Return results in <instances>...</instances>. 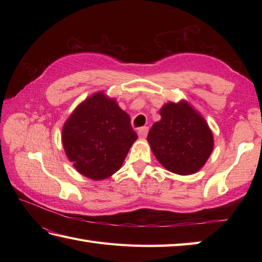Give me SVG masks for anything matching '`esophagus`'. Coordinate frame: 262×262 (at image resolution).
Listing matches in <instances>:
<instances>
[{"mask_svg":"<svg viewBox=\"0 0 262 262\" xmlns=\"http://www.w3.org/2000/svg\"><path fill=\"white\" fill-rule=\"evenodd\" d=\"M147 133H148V127H146V126L140 127V128H138V129H137V134H138V136H140L141 138L146 137Z\"/></svg>","mask_w":262,"mask_h":262,"instance_id":"34e87169","label":"esophagus"}]
</instances>
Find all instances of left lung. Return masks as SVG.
Returning a JSON list of instances; mask_svg holds the SVG:
<instances>
[{"mask_svg":"<svg viewBox=\"0 0 262 262\" xmlns=\"http://www.w3.org/2000/svg\"><path fill=\"white\" fill-rule=\"evenodd\" d=\"M161 120L148 132L147 141L159 162L169 171L187 176L197 172L213 151V134L187 102L166 103Z\"/></svg>","mask_w":262,"mask_h":262,"instance_id":"obj_1","label":"left lung"}]
</instances>
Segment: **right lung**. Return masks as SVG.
<instances>
[{
	"mask_svg": "<svg viewBox=\"0 0 262 262\" xmlns=\"http://www.w3.org/2000/svg\"><path fill=\"white\" fill-rule=\"evenodd\" d=\"M137 134L130 117L102 92L77 107L63 128L66 155L81 174L101 180L120 169Z\"/></svg>",
	"mask_w": 262,
	"mask_h": 262,
	"instance_id": "add662e5",
	"label": "right lung"
}]
</instances>
